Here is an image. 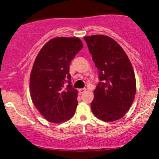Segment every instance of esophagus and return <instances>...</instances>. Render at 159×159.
Wrapping results in <instances>:
<instances>
[{
	"instance_id": "34e87169",
	"label": "esophagus",
	"mask_w": 159,
	"mask_h": 159,
	"mask_svg": "<svg viewBox=\"0 0 159 159\" xmlns=\"http://www.w3.org/2000/svg\"><path fill=\"white\" fill-rule=\"evenodd\" d=\"M86 90H87V89L86 88H81L78 90V92H79L80 93H84Z\"/></svg>"
}]
</instances>
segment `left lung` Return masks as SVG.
<instances>
[{
    "label": "left lung",
    "instance_id": "obj_1",
    "mask_svg": "<svg viewBox=\"0 0 159 159\" xmlns=\"http://www.w3.org/2000/svg\"><path fill=\"white\" fill-rule=\"evenodd\" d=\"M84 39L100 81L94 90L91 110L103 121L120 120L135 96L136 80L131 62L121 46L109 36L93 35Z\"/></svg>",
    "mask_w": 159,
    "mask_h": 159
}]
</instances>
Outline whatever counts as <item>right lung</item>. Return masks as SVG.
Masks as SVG:
<instances>
[{"label":"right lung","instance_id":"right-lung-1","mask_svg":"<svg viewBox=\"0 0 159 159\" xmlns=\"http://www.w3.org/2000/svg\"><path fill=\"white\" fill-rule=\"evenodd\" d=\"M82 48L78 38L56 37L49 40L36 56L30 73V96L49 122L66 121L75 112L78 90L71 84L69 63Z\"/></svg>","mask_w":159,"mask_h":159}]
</instances>
